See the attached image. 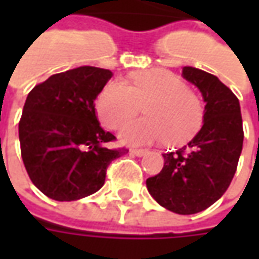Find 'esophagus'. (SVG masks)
<instances>
[{
    "label": "esophagus",
    "mask_w": 259,
    "mask_h": 259,
    "mask_svg": "<svg viewBox=\"0 0 259 259\" xmlns=\"http://www.w3.org/2000/svg\"><path fill=\"white\" fill-rule=\"evenodd\" d=\"M130 152H132L133 155H136V157H143V155H146L147 152H148V150H137V148H132Z\"/></svg>",
    "instance_id": "obj_1"
}]
</instances>
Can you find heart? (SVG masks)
Listing matches in <instances>:
<instances>
[{"label": "heart", "mask_w": 259, "mask_h": 259, "mask_svg": "<svg viewBox=\"0 0 259 259\" xmlns=\"http://www.w3.org/2000/svg\"><path fill=\"white\" fill-rule=\"evenodd\" d=\"M146 103V118L124 122L119 139L124 144L140 146L165 140L176 146L200 130L204 108L193 91L166 69H150L130 76L127 84L113 80L108 83L97 101L101 123L115 129L138 112Z\"/></svg>", "instance_id": "1"}]
</instances>
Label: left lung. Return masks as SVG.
I'll return each instance as SVG.
<instances>
[{
    "mask_svg": "<svg viewBox=\"0 0 259 259\" xmlns=\"http://www.w3.org/2000/svg\"><path fill=\"white\" fill-rule=\"evenodd\" d=\"M182 76L200 90L205 102L202 126L187 144L162 154V170L146 185L159 205L191 215L211 206L228 190L244 133L239 100L217 76L193 66H185Z\"/></svg>",
    "mask_w": 259,
    "mask_h": 259,
    "instance_id": "left-lung-1",
    "label": "left lung"
}]
</instances>
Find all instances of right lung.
<instances>
[{"mask_svg": "<svg viewBox=\"0 0 259 259\" xmlns=\"http://www.w3.org/2000/svg\"><path fill=\"white\" fill-rule=\"evenodd\" d=\"M112 72L80 66L50 76L26 98L19 122L22 159L42 194L76 201L105 183L107 168L129 150H111L115 136L100 126L96 100Z\"/></svg>", "mask_w": 259, "mask_h": 259, "instance_id": "1", "label": "right lung"}]
</instances>
